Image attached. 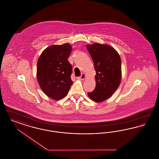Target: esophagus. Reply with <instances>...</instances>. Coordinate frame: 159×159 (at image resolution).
Masks as SVG:
<instances>
[{
  "instance_id": "34e87169",
  "label": "esophagus",
  "mask_w": 159,
  "mask_h": 159,
  "mask_svg": "<svg viewBox=\"0 0 159 159\" xmlns=\"http://www.w3.org/2000/svg\"><path fill=\"white\" fill-rule=\"evenodd\" d=\"M85 77H86L85 74L82 73V74L81 75V76H80V77H77V80H84V79H85Z\"/></svg>"
}]
</instances>
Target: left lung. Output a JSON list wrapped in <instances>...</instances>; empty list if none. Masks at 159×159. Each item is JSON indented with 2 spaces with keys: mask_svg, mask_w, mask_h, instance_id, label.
I'll return each mask as SVG.
<instances>
[{
  "mask_svg": "<svg viewBox=\"0 0 159 159\" xmlns=\"http://www.w3.org/2000/svg\"><path fill=\"white\" fill-rule=\"evenodd\" d=\"M96 71V86L88 92L89 97L95 102L110 98L121 82V59L117 52L110 46L94 43L86 46Z\"/></svg>",
  "mask_w": 159,
  "mask_h": 159,
  "instance_id": "1",
  "label": "left lung"
}]
</instances>
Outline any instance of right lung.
<instances>
[{
	"instance_id": "add662e5",
	"label": "right lung",
	"mask_w": 159,
	"mask_h": 159,
	"mask_svg": "<svg viewBox=\"0 0 159 159\" xmlns=\"http://www.w3.org/2000/svg\"><path fill=\"white\" fill-rule=\"evenodd\" d=\"M71 50L68 43L50 46L38 60V83L46 95L53 99L63 98L73 84L72 66L68 60Z\"/></svg>"
}]
</instances>
